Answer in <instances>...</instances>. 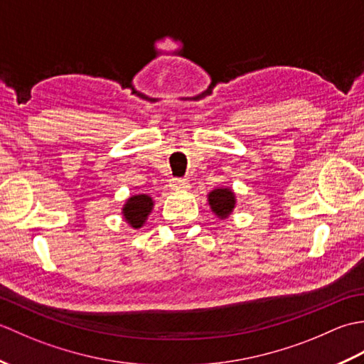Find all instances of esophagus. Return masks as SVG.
Listing matches in <instances>:
<instances>
[{
    "instance_id": "1",
    "label": "esophagus",
    "mask_w": 364,
    "mask_h": 364,
    "mask_svg": "<svg viewBox=\"0 0 364 364\" xmlns=\"http://www.w3.org/2000/svg\"><path fill=\"white\" fill-rule=\"evenodd\" d=\"M170 186L173 189H189V181L188 180H178V178H173L172 183H170Z\"/></svg>"
}]
</instances>
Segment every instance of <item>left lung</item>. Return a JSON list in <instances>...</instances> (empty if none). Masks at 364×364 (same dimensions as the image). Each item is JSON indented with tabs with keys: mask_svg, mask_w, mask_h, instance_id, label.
I'll use <instances>...</instances> for the list:
<instances>
[{
	"mask_svg": "<svg viewBox=\"0 0 364 364\" xmlns=\"http://www.w3.org/2000/svg\"><path fill=\"white\" fill-rule=\"evenodd\" d=\"M208 203L220 220H225L235 210L236 196L230 188H215L208 194Z\"/></svg>",
	"mask_w": 364,
	"mask_h": 364,
	"instance_id": "left-lung-1",
	"label": "left lung"
}]
</instances>
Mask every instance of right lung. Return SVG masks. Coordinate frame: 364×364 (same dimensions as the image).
<instances>
[{"label": "right lung", "instance_id": "right-lung-1", "mask_svg": "<svg viewBox=\"0 0 364 364\" xmlns=\"http://www.w3.org/2000/svg\"><path fill=\"white\" fill-rule=\"evenodd\" d=\"M154 202L150 196L146 194H136L129 197L125 205L122 208L123 219L128 223L131 228L139 230L144 227V223L149 219V215L153 210Z\"/></svg>", "mask_w": 364, "mask_h": 364}]
</instances>
